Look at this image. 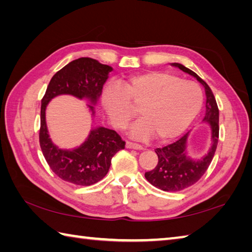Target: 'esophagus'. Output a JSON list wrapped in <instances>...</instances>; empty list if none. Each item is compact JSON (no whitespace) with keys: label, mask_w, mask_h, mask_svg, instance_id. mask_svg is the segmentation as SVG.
I'll list each match as a JSON object with an SVG mask.
<instances>
[{"label":"esophagus","mask_w":252,"mask_h":252,"mask_svg":"<svg viewBox=\"0 0 252 252\" xmlns=\"http://www.w3.org/2000/svg\"><path fill=\"white\" fill-rule=\"evenodd\" d=\"M126 148H133V149H143V146L141 144H137L134 142H131V141H126Z\"/></svg>","instance_id":"34e87169"}]
</instances>
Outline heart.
<instances>
[{
  "instance_id": "1",
  "label": "heart",
  "mask_w": 252,
  "mask_h": 252,
  "mask_svg": "<svg viewBox=\"0 0 252 252\" xmlns=\"http://www.w3.org/2000/svg\"><path fill=\"white\" fill-rule=\"evenodd\" d=\"M103 106L112 125L125 129L140 108V117L132 127V135L168 141L180 135L202 106V92L194 82L181 80L164 71H145L127 77L121 88L108 85Z\"/></svg>"
}]
</instances>
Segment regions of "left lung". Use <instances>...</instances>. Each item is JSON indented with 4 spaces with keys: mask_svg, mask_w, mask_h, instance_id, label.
Returning a JSON list of instances; mask_svg holds the SVG:
<instances>
[{
    "mask_svg": "<svg viewBox=\"0 0 252 252\" xmlns=\"http://www.w3.org/2000/svg\"><path fill=\"white\" fill-rule=\"evenodd\" d=\"M173 66L194 76L205 88L207 100L203 120L208 121L211 126L212 146L201 160L194 161L185 155L186 140L189 135V133H186L174 143L155 149L158 156V163L155 169L145 172V178L152 185L164 191H180L199 181L212 161L219 142V108L210 87L190 69L176 63H173Z\"/></svg>",
    "mask_w": 252,
    "mask_h": 252,
    "instance_id": "8db88e82",
    "label": "left lung"
}]
</instances>
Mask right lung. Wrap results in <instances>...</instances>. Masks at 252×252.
Masks as SVG:
<instances>
[{
  "label": "right lung",
  "instance_id": "obj_1",
  "mask_svg": "<svg viewBox=\"0 0 252 252\" xmlns=\"http://www.w3.org/2000/svg\"><path fill=\"white\" fill-rule=\"evenodd\" d=\"M111 70V67L93 58H78L53 76L41 100L39 141L42 153L53 172L68 183L82 186L97 183L108 172L114 155L126 147V142L114 130L95 127L80 147L72 151L58 148L47 133L46 105L61 94L88 98L95 104ZM90 107L93 110V107Z\"/></svg>",
  "mask_w": 252,
  "mask_h": 252
}]
</instances>
